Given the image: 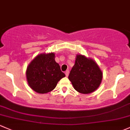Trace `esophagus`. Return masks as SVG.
<instances>
[{
    "label": "esophagus",
    "mask_w": 130,
    "mask_h": 130,
    "mask_svg": "<svg viewBox=\"0 0 130 130\" xmlns=\"http://www.w3.org/2000/svg\"><path fill=\"white\" fill-rule=\"evenodd\" d=\"M65 75H66V76H68L69 75V70H67L65 72Z\"/></svg>",
    "instance_id": "esophagus-1"
}]
</instances>
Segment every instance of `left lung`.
Here are the masks:
<instances>
[{
  "instance_id": "left-lung-1",
  "label": "left lung",
  "mask_w": 130,
  "mask_h": 130,
  "mask_svg": "<svg viewBox=\"0 0 130 130\" xmlns=\"http://www.w3.org/2000/svg\"><path fill=\"white\" fill-rule=\"evenodd\" d=\"M103 73L93 60L77 55L75 63L70 71L69 79L79 93L88 94L99 87Z\"/></svg>"
}]
</instances>
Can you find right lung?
Wrapping results in <instances>:
<instances>
[{
    "label": "right lung",
    "mask_w": 130,
    "mask_h": 130,
    "mask_svg": "<svg viewBox=\"0 0 130 130\" xmlns=\"http://www.w3.org/2000/svg\"><path fill=\"white\" fill-rule=\"evenodd\" d=\"M27 82L33 90L39 93L52 91L65 73L55 60L54 53L42 54L30 63L26 71Z\"/></svg>",
    "instance_id": "add662e5"
}]
</instances>
